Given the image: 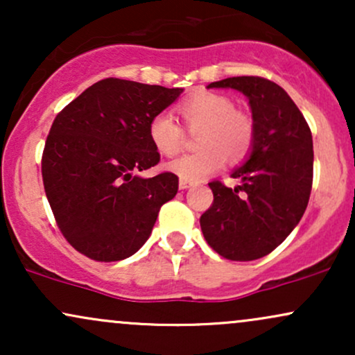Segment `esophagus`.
Returning a JSON list of instances; mask_svg holds the SVG:
<instances>
[{"label":"esophagus","instance_id":"1","mask_svg":"<svg viewBox=\"0 0 355 355\" xmlns=\"http://www.w3.org/2000/svg\"><path fill=\"white\" fill-rule=\"evenodd\" d=\"M178 187H180V190H185V189H189V187H191V182L182 180V178H180V182H178Z\"/></svg>","mask_w":355,"mask_h":355}]
</instances>
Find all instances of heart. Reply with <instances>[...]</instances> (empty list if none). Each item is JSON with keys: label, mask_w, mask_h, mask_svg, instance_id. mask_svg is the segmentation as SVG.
<instances>
[{"label": "heart", "mask_w": 355, "mask_h": 355, "mask_svg": "<svg viewBox=\"0 0 355 355\" xmlns=\"http://www.w3.org/2000/svg\"><path fill=\"white\" fill-rule=\"evenodd\" d=\"M189 130H198V152L182 155L168 164V170L187 182H200L215 173L229 157L239 162L250 153L255 140V121L243 110L235 108L232 98L220 93L198 92L178 105ZM155 148L172 157L185 141L183 128L172 113H157L148 125Z\"/></svg>", "instance_id": "obj_1"}]
</instances>
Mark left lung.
<instances>
[{"label":"left lung","instance_id":"obj_1","mask_svg":"<svg viewBox=\"0 0 355 355\" xmlns=\"http://www.w3.org/2000/svg\"><path fill=\"white\" fill-rule=\"evenodd\" d=\"M209 88H234L248 98L255 121L250 158L229 189L210 182L214 202L200 217L207 243L223 259L266 257L288 237L307 209L313 177L312 133L284 88L262 76H234Z\"/></svg>","mask_w":355,"mask_h":355}]
</instances>
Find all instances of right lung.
I'll list each match as a JSON object with an SVG mask.
<instances>
[{"label":"right lung","instance_id":"1","mask_svg":"<svg viewBox=\"0 0 355 355\" xmlns=\"http://www.w3.org/2000/svg\"><path fill=\"white\" fill-rule=\"evenodd\" d=\"M183 88L105 78L56 115L44 144L42 175L56 225L68 243L96 262L133 255L148 240L178 177L141 178L160 162L150 120Z\"/></svg>","mask_w":355,"mask_h":355}]
</instances>
